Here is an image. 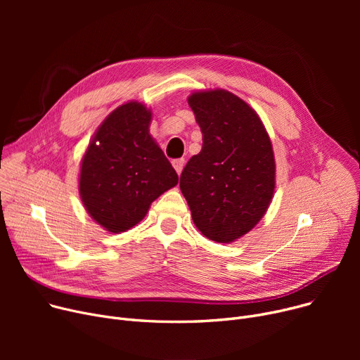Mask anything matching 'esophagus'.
Masks as SVG:
<instances>
[{"label":"esophagus","instance_id":"34e87169","mask_svg":"<svg viewBox=\"0 0 360 360\" xmlns=\"http://www.w3.org/2000/svg\"><path fill=\"white\" fill-rule=\"evenodd\" d=\"M172 165H174V167H175V170H176V174L181 175L182 169H184V165H185V160H184V159H176V160L172 162Z\"/></svg>","mask_w":360,"mask_h":360}]
</instances>
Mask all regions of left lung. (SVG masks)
<instances>
[{"label":"left lung","instance_id":"8db88e82","mask_svg":"<svg viewBox=\"0 0 360 360\" xmlns=\"http://www.w3.org/2000/svg\"><path fill=\"white\" fill-rule=\"evenodd\" d=\"M202 132V148L181 174V191L198 231L228 243L266 214L276 186L270 137L257 112L228 90L188 98Z\"/></svg>","mask_w":360,"mask_h":360}]
</instances>
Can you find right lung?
I'll list each match as a JSON object with an SVG mask.
<instances>
[{
	"mask_svg": "<svg viewBox=\"0 0 360 360\" xmlns=\"http://www.w3.org/2000/svg\"><path fill=\"white\" fill-rule=\"evenodd\" d=\"M151 112L121 105L102 122L82 160L79 191L87 213L112 233L144 219L150 204L178 184V175L148 134Z\"/></svg>",
	"mask_w": 360,
	"mask_h": 360,
	"instance_id": "obj_1",
	"label": "right lung"
}]
</instances>
